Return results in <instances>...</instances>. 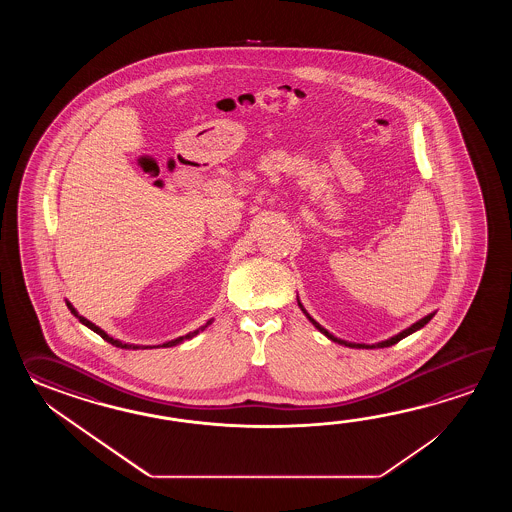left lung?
I'll list each match as a JSON object with an SVG mask.
<instances>
[{
	"instance_id": "1",
	"label": "left lung",
	"mask_w": 512,
	"mask_h": 512,
	"mask_svg": "<svg viewBox=\"0 0 512 512\" xmlns=\"http://www.w3.org/2000/svg\"><path fill=\"white\" fill-rule=\"evenodd\" d=\"M298 305L302 307V304L298 302ZM302 311H304L305 316L315 324L316 329L320 331V333H324L327 338H331L333 342H338V344H344V346H349V348H390V346H393V344H397L399 340H403L404 337H408V335H412L414 331H417V329H421V327H425L430 320H432V316L434 315H428L425 316V318H421L419 322H415L414 326L408 327V329H404L403 333H399V335H395V337L390 338V340H384V342H379L377 346H366V344H351V342H346V340H340V338L333 337L329 331H326L324 327L320 326L318 322H315L311 316L307 315V311H305L304 307H302Z\"/></svg>"
}]
</instances>
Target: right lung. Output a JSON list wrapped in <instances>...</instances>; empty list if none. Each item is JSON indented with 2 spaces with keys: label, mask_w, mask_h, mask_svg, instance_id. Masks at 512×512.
Returning a JSON list of instances; mask_svg holds the SVG:
<instances>
[{
  "label": "right lung",
  "mask_w": 512,
  "mask_h": 512,
  "mask_svg": "<svg viewBox=\"0 0 512 512\" xmlns=\"http://www.w3.org/2000/svg\"><path fill=\"white\" fill-rule=\"evenodd\" d=\"M67 307H69V309H71V313H73V315L77 316L78 320H80V322H82V324H84V326L89 327V329H91V331H95V333H97V335H100V337L104 338V340H106V342H109V344H111V346H115V348H122V349H139V348H141V346H131V344H122V342H119V340H115V338L109 337L108 333H104V331H102V329H100V327L95 326V324H93V322H89V320H87V318H84V316L78 315L77 311H75V307H73V305L69 304V302H67ZM208 324H210V322H208ZM201 329H203V327H201ZM197 333H199V329H197V331H194V333H188V335H185V337H179V338H175V340H170V342H166V344H163V348H172V346H175V344H179V342H183V340H186V338L196 337Z\"/></svg>",
  "instance_id": "right-lung-1"
}]
</instances>
